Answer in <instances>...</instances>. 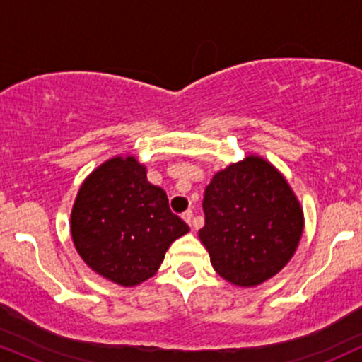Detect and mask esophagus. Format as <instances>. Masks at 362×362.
Listing matches in <instances>:
<instances>
[{"label":"esophagus","mask_w":362,"mask_h":362,"mask_svg":"<svg viewBox=\"0 0 362 362\" xmlns=\"http://www.w3.org/2000/svg\"><path fill=\"white\" fill-rule=\"evenodd\" d=\"M182 218H184V221L189 224V226H192V219H194V214L192 211H185L184 214H182Z\"/></svg>","instance_id":"esophagus-1"}]
</instances>
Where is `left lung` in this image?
<instances>
[{"label":"left lung","instance_id":"left-lung-1","mask_svg":"<svg viewBox=\"0 0 362 362\" xmlns=\"http://www.w3.org/2000/svg\"><path fill=\"white\" fill-rule=\"evenodd\" d=\"M199 230L214 271L252 288L276 276L296 252L303 211L284 177L259 156H248L206 187Z\"/></svg>","mask_w":362,"mask_h":362}]
</instances>
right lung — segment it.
<instances>
[{"label": "right lung", "mask_w": 362, "mask_h": 362, "mask_svg": "<svg viewBox=\"0 0 362 362\" xmlns=\"http://www.w3.org/2000/svg\"><path fill=\"white\" fill-rule=\"evenodd\" d=\"M189 226L170 211L136 158H112L86 178L71 213L81 259L107 279L136 286L155 276L172 242Z\"/></svg>", "instance_id": "obj_1"}]
</instances>
